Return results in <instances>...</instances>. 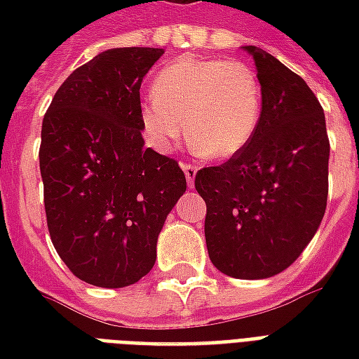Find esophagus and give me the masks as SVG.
I'll return each mask as SVG.
<instances>
[{"instance_id":"obj_1","label":"esophagus","mask_w":359,"mask_h":359,"mask_svg":"<svg viewBox=\"0 0 359 359\" xmlns=\"http://www.w3.org/2000/svg\"><path fill=\"white\" fill-rule=\"evenodd\" d=\"M182 171H184V177H187L188 187H194L196 172H198V167L194 163H182Z\"/></svg>"}]
</instances>
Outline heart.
I'll return each mask as SVG.
<instances>
[{"label":"heart","mask_w":359,"mask_h":359,"mask_svg":"<svg viewBox=\"0 0 359 359\" xmlns=\"http://www.w3.org/2000/svg\"><path fill=\"white\" fill-rule=\"evenodd\" d=\"M151 94L142 123L165 151L188 133L200 156L226 159L248 146L262 117L259 79L238 59H177L156 74Z\"/></svg>","instance_id":"b5f03b06"}]
</instances>
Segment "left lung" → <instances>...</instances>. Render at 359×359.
I'll list each match as a JSON object with an SVG mask.
<instances>
[{
	"mask_svg": "<svg viewBox=\"0 0 359 359\" xmlns=\"http://www.w3.org/2000/svg\"><path fill=\"white\" fill-rule=\"evenodd\" d=\"M262 117L246 148L196 172L208 205L211 264L234 278H267L298 259L321 225L329 192L325 113L306 81L256 46Z\"/></svg>",
	"mask_w": 359,
	"mask_h": 359,
	"instance_id": "left-lung-1",
	"label": "left lung"
}]
</instances>
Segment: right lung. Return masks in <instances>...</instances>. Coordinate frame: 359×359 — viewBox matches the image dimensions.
Masks as SVG:
<instances>
[{
	"instance_id": "obj_1",
	"label": "right lung",
	"mask_w": 359,
	"mask_h": 359,
	"mask_svg": "<svg viewBox=\"0 0 359 359\" xmlns=\"http://www.w3.org/2000/svg\"><path fill=\"white\" fill-rule=\"evenodd\" d=\"M159 48L102 51L67 76L42 123L40 172L53 246L74 277L138 283L187 190L179 163L144 148L140 86Z\"/></svg>"
}]
</instances>
